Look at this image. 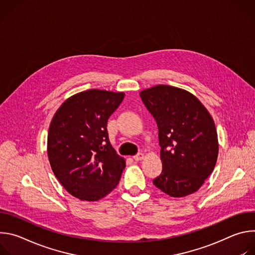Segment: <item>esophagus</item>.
Segmentation results:
<instances>
[{"instance_id": "esophagus-1", "label": "esophagus", "mask_w": 255, "mask_h": 255, "mask_svg": "<svg viewBox=\"0 0 255 255\" xmlns=\"http://www.w3.org/2000/svg\"><path fill=\"white\" fill-rule=\"evenodd\" d=\"M143 158H144V154H143V153H138V154H136V155L133 156V159H134L135 161H140V160H142Z\"/></svg>"}]
</instances>
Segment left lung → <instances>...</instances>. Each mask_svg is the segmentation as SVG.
<instances>
[{
	"instance_id": "obj_1",
	"label": "left lung",
	"mask_w": 255,
	"mask_h": 255,
	"mask_svg": "<svg viewBox=\"0 0 255 255\" xmlns=\"http://www.w3.org/2000/svg\"><path fill=\"white\" fill-rule=\"evenodd\" d=\"M140 97L158 127L162 171L154 186L173 198L197 192L212 173L219 152L214 120L192 93L157 85Z\"/></svg>"
}]
</instances>
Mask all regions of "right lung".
Listing matches in <instances>:
<instances>
[{"mask_svg": "<svg viewBox=\"0 0 255 255\" xmlns=\"http://www.w3.org/2000/svg\"><path fill=\"white\" fill-rule=\"evenodd\" d=\"M125 94L88 90L66 99L48 130L47 154L62 187L79 200L95 202L119 184L125 159L110 143L107 122Z\"/></svg>", "mask_w": 255, "mask_h": 255, "instance_id": "1", "label": "right lung"}]
</instances>
